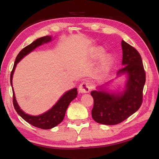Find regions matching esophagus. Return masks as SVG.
I'll list each match as a JSON object with an SVG mask.
<instances>
[{"instance_id":"obj_1","label":"esophagus","mask_w":159,"mask_h":159,"mask_svg":"<svg viewBox=\"0 0 159 159\" xmlns=\"http://www.w3.org/2000/svg\"><path fill=\"white\" fill-rule=\"evenodd\" d=\"M90 85L87 82H83L80 84L79 87V91L80 93H88L90 91Z\"/></svg>"}]
</instances>
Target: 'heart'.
Masks as SVG:
<instances>
[{"mask_svg":"<svg viewBox=\"0 0 159 159\" xmlns=\"http://www.w3.org/2000/svg\"><path fill=\"white\" fill-rule=\"evenodd\" d=\"M105 53V49L102 46H98L94 48L91 53V58L96 60L100 58V61L98 67V74L100 77L106 76L112 67L115 63V58L113 55L110 53Z\"/></svg>","mask_w":159,"mask_h":159,"instance_id":"heart-1","label":"heart"}]
</instances>
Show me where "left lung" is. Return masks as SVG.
Wrapping results in <instances>:
<instances>
[{"label": "left lung", "instance_id": "obj_1", "mask_svg": "<svg viewBox=\"0 0 159 159\" xmlns=\"http://www.w3.org/2000/svg\"><path fill=\"white\" fill-rule=\"evenodd\" d=\"M123 67L117 77L125 75L126 81L122 89H109L111 82L98 86L91 92L93 98L92 118L104 125L121 123L139 109L142 103L143 89L146 83L142 59L137 50L128 43L121 41Z\"/></svg>", "mask_w": 159, "mask_h": 159}]
</instances>
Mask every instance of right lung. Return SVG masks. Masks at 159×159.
I'll return each mask as SVG.
<instances>
[{
    "label": "right lung",
    "mask_w": 159,
    "mask_h": 159,
    "mask_svg": "<svg viewBox=\"0 0 159 159\" xmlns=\"http://www.w3.org/2000/svg\"><path fill=\"white\" fill-rule=\"evenodd\" d=\"M51 41H52V36L48 35L42 37V38L35 39L31 44H29L27 46H26L25 48H24L19 52L18 56L16 57L14 66H13L11 76H10V83H11V85L13 90V106H14L16 112L26 122H28L29 124H31L35 127L42 128V129H50V128L55 127L61 122L63 120L64 117H65L66 110L67 107H68L70 103L77 97V88H73L67 91L58 100L55 105H53L51 109H50L49 110L46 111V112L38 115V116H31V115L26 113L25 111H22L21 108L20 107L18 102H17L15 92L13 91L12 79L17 64L24 57L29 55L30 52L33 51L38 47L44 44V43H49Z\"/></svg>",
    "instance_id": "1"
}]
</instances>
